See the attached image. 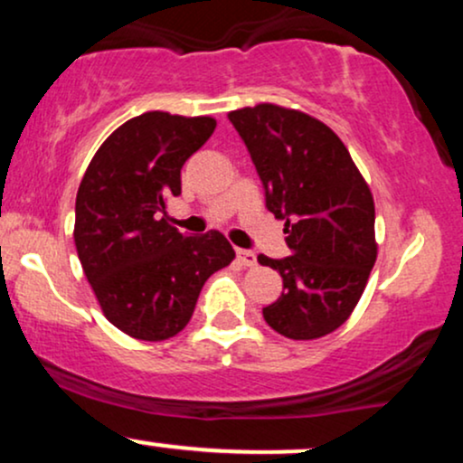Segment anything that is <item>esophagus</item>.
Segmentation results:
<instances>
[{"label":"esophagus","instance_id":"1","mask_svg":"<svg viewBox=\"0 0 463 463\" xmlns=\"http://www.w3.org/2000/svg\"><path fill=\"white\" fill-rule=\"evenodd\" d=\"M237 261L246 265V268H252V265L257 263V254L250 252V250H237Z\"/></svg>","mask_w":463,"mask_h":463}]
</instances>
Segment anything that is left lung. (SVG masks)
I'll list each match as a JSON object with an SVG mask.
<instances>
[{"label": "left lung", "mask_w": 463, "mask_h": 463, "mask_svg": "<svg viewBox=\"0 0 463 463\" xmlns=\"http://www.w3.org/2000/svg\"><path fill=\"white\" fill-rule=\"evenodd\" d=\"M265 187V206L285 220L291 257L269 259L283 279L263 309L276 333L317 339L348 320L368 285L379 243L374 200L342 139L316 117L279 104L228 113Z\"/></svg>", "instance_id": "8db88e82"}]
</instances>
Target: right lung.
Returning a JSON list of instances; mask_svg holds the SVG:
<instances>
[{
    "instance_id": "obj_1",
    "label": "right lung",
    "mask_w": 463,
    "mask_h": 463,
    "mask_svg": "<svg viewBox=\"0 0 463 463\" xmlns=\"http://www.w3.org/2000/svg\"><path fill=\"white\" fill-rule=\"evenodd\" d=\"M215 126L209 115L132 117L99 146L78 187L73 241L84 276L106 320L135 339L183 331L206 279L235 259L222 232L183 235L165 215L184 161Z\"/></svg>"
}]
</instances>
